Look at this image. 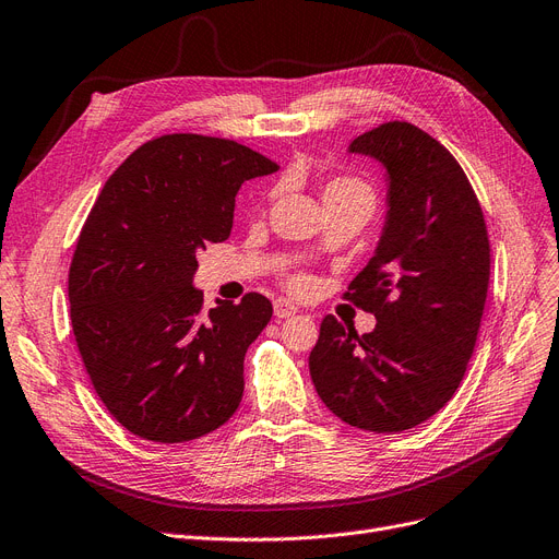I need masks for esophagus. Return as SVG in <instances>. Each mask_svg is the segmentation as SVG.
<instances>
[{"label":"esophagus","instance_id":"obj_1","mask_svg":"<svg viewBox=\"0 0 559 559\" xmlns=\"http://www.w3.org/2000/svg\"><path fill=\"white\" fill-rule=\"evenodd\" d=\"M299 310H297V306H293L289 304L287 299H276L274 301V314L278 320H287V318H295Z\"/></svg>","mask_w":559,"mask_h":559}]
</instances>
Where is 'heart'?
<instances>
[{
  "mask_svg": "<svg viewBox=\"0 0 559 559\" xmlns=\"http://www.w3.org/2000/svg\"><path fill=\"white\" fill-rule=\"evenodd\" d=\"M324 205H340V203H360L362 207H368L370 214L377 203V193L368 180H362L358 176H337L326 182L324 187ZM285 287L289 293L304 295L310 287V276L304 272H293L285 276Z\"/></svg>",
  "mask_w": 559,
  "mask_h": 559,
  "instance_id": "1",
  "label": "heart"
}]
</instances>
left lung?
Masks as SVG:
<instances>
[{
	"mask_svg": "<svg viewBox=\"0 0 559 559\" xmlns=\"http://www.w3.org/2000/svg\"><path fill=\"white\" fill-rule=\"evenodd\" d=\"M349 151L388 171L381 241L343 295L377 326L358 335L326 314L310 377L340 420L393 433L441 411L466 374L487 304L489 233L464 168L420 128L391 120Z\"/></svg>",
	"mask_w": 559,
	"mask_h": 559,
	"instance_id": "left-lung-1",
	"label": "left lung"
}]
</instances>
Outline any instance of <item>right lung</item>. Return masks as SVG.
I'll return each instance as SVG.
<instances>
[{
    "mask_svg": "<svg viewBox=\"0 0 559 559\" xmlns=\"http://www.w3.org/2000/svg\"><path fill=\"white\" fill-rule=\"evenodd\" d=\"M276 168L230 139L162 134L88 212L68 272L72 333L95 393L139 439L187 443L237 411L272 304L249 293L205 310L191 278L197 251L228 239L239 187Z\"/></svg>",
    "mask_w": 559,
    "mask_h": 559,
    "instance_id": "obj_1",
    "label": "right lung"
}]
</instances>
